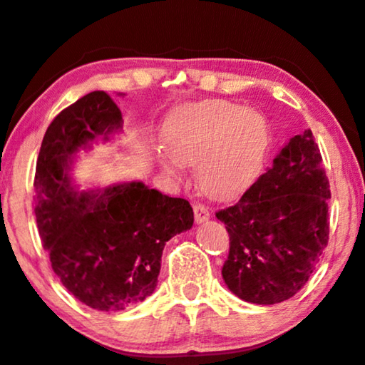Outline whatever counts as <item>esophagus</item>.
I'll return each mask as SVG.
<instances>
[{"instance_id":"1","label":"esophagus","mask_w":365,"mask_h":365,"mask_svg":"<svg viewBox=\"0 0 365 365\" xmlns=\"http://www.w3.org/2000/svg\"><path fill=\"white\" fill-rule=\"evenodd\" d=\"M194 216H195L197 222H204L210 217V212L204 204H200V202H195V204H194Z\"/></svg>"}]
</instances>
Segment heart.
<instances>
[{
    "instance_id": "obj_1",
    "label": "heart",
    "mask_w": 365,
    "mask_h": 365,
    "mask_svg": "<svg viewBox=\"0 0 365 365\" xmlns=\"http://www.w3.org/2000/svg\"><path fill=\"white\" fill-rule=\"evenodd\" d=\"M170 153L163 168L178 175L182 163L197 165V182L214 199H235L252 185L269 149L263 115L227 102L187 105L171 115L166 129Z\"/></svg>"
}]
</instances>
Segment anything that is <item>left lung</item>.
<instances>
[{"mask_svg": "<svg viewBox=\"0 0 365 365\" xmlns=\"http://www.w3.org/2000/svg\"><path fill=\"white\" fill-rule=\"evenodd\" d=\"M330 197L322 153L306 129L235 205L216 212L230 235L222 265L230 291L253 304H277L299 292L328 245Z\"/></svg>", "mask_w": 365, "mask_h": 365, "instance_id": "left-lung-1", "label": "left lung"}]
</instances>
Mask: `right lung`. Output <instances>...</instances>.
Segmentation results:
<instances>
[{
  "mask_svg": "<svg viewBox=\"0 0 365 365\" xmlns=\"http://www.w3.org/2000/svg\"><path fill=\"white\" fill-rule=\"evenodd\" d=\"M122 113L105 91H91L56 115L35 168V217L54 274L83 304L120 311L155 292L166 241L194 225L185 199L140 182L78 192L69 182L74 153L117 130Z\"/></svg>",
  "mask_w": 365,
  "mask_h": 365,
  "instance_id": "obj_1",
  "label": "right lung"
}]
</instances>
